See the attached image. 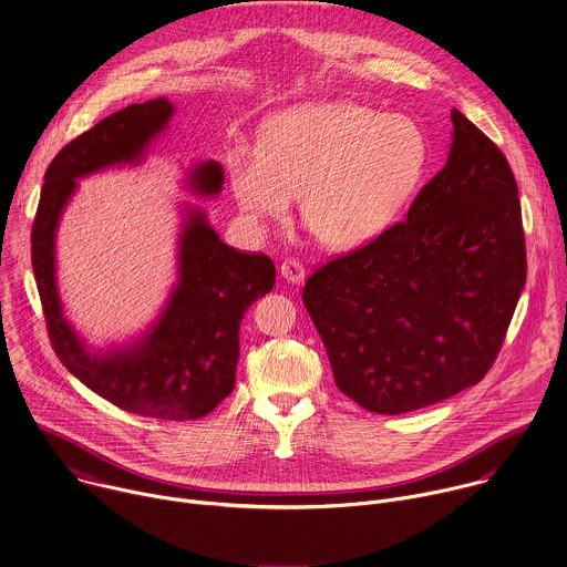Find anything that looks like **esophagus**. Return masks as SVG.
Segmentation results:
<instances>
[{
	"instance_id": "34e87169",
	"label": "esophagus",
	"mask_w": 567,
	"mask_h": 567,
	"mask_svg": "<svg viewBox=\"0 0 567 567\" xmlns=\"http://www.w3.org/2000/svg\"><path fill=\"white\" fill-rule=\"evenodd\" d=\"M280 276L291 282V285H300L305 282V267L300 260L296 258H287L282 265H280Z\"/></svg>"
}]
</instances>
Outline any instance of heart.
Here are the masks:
<instances>
[{"mask_svg":"<svg viewBox=\"0 0 567 567\" xmlns=\"http://www.w3.org/2000/svg\"><path fill=\"white\" fill-rule=\"evenodd\" d=\"M427 159L430 142L416 120L318 102L271 115L258 148L229 157V184L249 225L287 223L302 196V218L322 245L358 249L396 223Z\"/></svg>","mask_w":567,"mask_h":567,"instance_id":"b5f03b06","label":"heart"}]
</instances>
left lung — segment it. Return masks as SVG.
<instances>
[{
	"label": "left lung",
	"mask_w": 567,
	"mask_h": 567,
	"mask_svg": "<svg viewBox=\"0 0 567 567\" xmlns=\"http://www.w3.org/2000/svg\"><path fill=\"white\" fill-rule=\"evenodd\" d=\"M452 124L447 162L408 220L327 262L302 289L338 390L375 414L414 412L476 385L525 285L514 173L456 109Z\"/></svg>",
	"instance_id": "1"
}]
</instances>
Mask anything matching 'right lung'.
I'll list each match as a JSON object with an SVG mask.
<instances>
[{"instance_id": "obj_1", "label": "right lung", "mask_w": 567, "mask_h": 567, "mask_svg": "<svg viewBox=\"0 0 567 567\" xmlns=\"http://www.w3.org/2000/svg\"><path fill=\"white\" fill-rule=\"evenodd\" d=\"M173 113L175 106L166 97L131 104L55 155L44 173L31 256L53 349L75 379L124 412L194 421L214 412L234 392L243 316L276 282V267L265 254L231 249L205 209L184 205L177 280L162 311L137 338L109 349L91 347L75 331L58 291L55 238L78 179L113 166L142 164ZM184 184L194 196H218L225 184L223 164H192Z\"/></svg>"}]
</instances>
